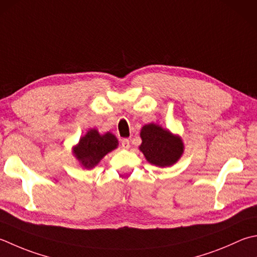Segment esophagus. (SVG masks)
Instances as JSON below:
<instances>
[{
  "label": "esophagus",
  "instance_id": "obj_1",
  "mask_svg": "<svg viewBox=\"0 0 257 257\" xmlns=\"http://www.w3.org/2000/svg\"><path fill=\"white\" fill-rule=\"evenodd\" d=\"M121 147H122L123 149H129V147H130L129 139H122V140H121Z\"/></svg>",
  "mask_w": 257,
  "mask_h": 257
}]
</instances>
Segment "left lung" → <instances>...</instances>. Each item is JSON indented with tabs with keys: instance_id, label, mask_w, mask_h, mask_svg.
Here are the masks:
<instances>
[{
	"instance_id": "8db88e82",
	"label": "left lung",
	"mask_w": 257,
	"mask_h": 257,
	"mask_svg": "<svg viewBox=\"0 0 257 257\" xmlns=\"http://www.w3.org/2000/svg\"><path fill=\"white\" fill-rule=\"evenodd\" d=\"M140 138L142 145L139 150L146 160L156 167L173 166L184 154L185 146L182 137L157 123L145 124L140 130Z\"/></svg>"
}]
</instances>
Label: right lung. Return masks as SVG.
Instances as JSON below:
<instances>
[{"label": "right lung", "instance_id": "add662e5", "mask_svg": "<svg viewBox=\"0 0 257 257\" xmlns=\"http://www.w3.org/2000/svg\"><path fill=\"white\" fill-rule=\"evenodd\" d=\"M118 139L111 133L100 134L97 129H89L72 148V154L84 169H92L105 155L118 147Z\"/></svg>", "mask_w": 257, "mask_h": 257}]
</instances>
